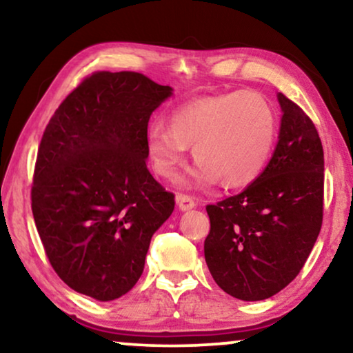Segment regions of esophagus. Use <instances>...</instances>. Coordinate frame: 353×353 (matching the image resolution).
Segmentation results:
<instances>
[{"instance_id": "34e87169", "label": "esophagus", "mask_w": 353, "mask_h": 353, "mask_svg": "<svg viewBox=\"0 0 353 353\" xmlns=\"http://www.w3.org/2000/svg\"><path fill=\"white\" fill-rule=\"evenodd\" d=\"M176 204H178V207H180V210H191V209H194L196 207V202H194V199H192L191 196H186V194H178L176 196Z\"/></svg>"}]
</instances>
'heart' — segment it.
<instances>
[{
	"instance_id": "b5f03b06",
	"label": "heart",
	"mask_w": 353,
	"mask_h": 353,
	"mask_svg": "<svg viewBox=\"0 0 353 353\" xmlns=\"http://www.w3.org/2000/svg\"><path fill=\"white\" fill-rule=\"evenodd\" d=\"M276 138L278 115L273 105L255 91H231L181 104L168 117V128L152 125L146 152L152 170L163 180L175 181L188 148H192L196 185L219 181L233 190L262 175Z\"/></svg>"
}]
</instances>
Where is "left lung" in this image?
I'll list each match as a JSON object with an SVG mask.
<instances>
[{"label": "left lung", "mask_w": 353, "mask_h": 353, "mask_svg": "<svg viewBox=\"0 0 353 353\" xmlns=\"http://www.w3.org/2000/svg\"><path fill=\"white\" fill-rule=\"evenodd\" d=\"M283 117L267 168L239 194L207 205L212 278L241 301H263L297 276L323 223L325 156L310 117L278 93Z\"/></svg>", "instance_id": "8db88e82"}]
</instances>
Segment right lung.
<instances>
[{"label":"right lung","instance_id":"obj_1","mask_svg":"<svg viewBox=\"0 0 353 353\" xmlns=\"http://www.w3.org/2000/svg\"><path fill=\"white\" fill-rule=\"evenodd\" d=\"M172 91L138 72H94L43 133L32 185L38 234L57 276L96 301L137 284L152 234L175 209L146 167L149 117Z\"/></svg>","mask_w":353,"mask_h":353}]
</instances>
